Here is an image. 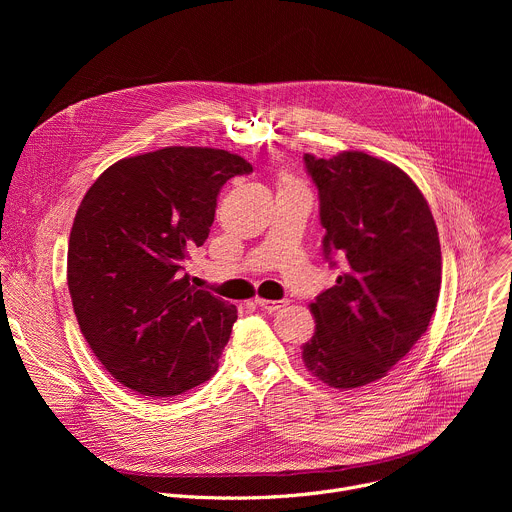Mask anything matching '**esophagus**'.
Returning <instances> with one entry per match:
<instances>
[{"mask_svg": "<svg viewBox=\"0 0 512 512\" xmlns=\"http://www.w3.org/2000/svg\"><path fill=\"white\" fill-rule=\"evenodd\" d=\"M255 304H257L261 310H265V312H277V310L283 308L287 302H285V300L277 302V300H261V298H257Z\"/></svg>", "mask_w": 512, "mask_h": 512, "instance_id": "obj_1", "label": "esophagus"}]
</instances>
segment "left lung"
<instances>
[{
    "mask_svg": "<svg viewBox=\"0 0 512 512\" xmlns=\"http://www.w3.org/2000/svg\"><path fill=\"white\" fill-rule=\"evenodd\" d=\"M318 188L322 251L342 259L336 285L310 306L306 369L334 389L383 379L425 334L442 285V249L427 200L395 164L364 152L304 156Z\"/></svg>",
    "mask_w": 512,
    "mask_h": 512,
    "instance_id": "left-lung-1",
    "label": "left lung"
}]
</instances>
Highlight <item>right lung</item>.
Masks as SVG:
<instances>
[{
    "mask_svg": "<svg viewBox=\"0 0 512 512\" xmlns=\"http://www.w3.org/2000/svg\"><path fill=\"white\" fill-rule=\"evenodd\" d=\"M251 172L225 150L174 145L119 160L85 194L68 291L91 350L123 387L174 397L216 373L237 308L196 289L186 261L208 239L223 184Z\"/></svg>",
    "mask_w": 512,
    "mask_h": 512,
    "instance_id": "obj_1",
    "label": "right lung"
}]
</instances>
